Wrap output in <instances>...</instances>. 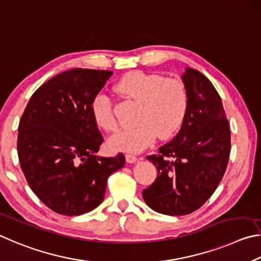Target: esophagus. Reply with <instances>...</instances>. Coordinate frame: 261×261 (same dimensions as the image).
<instances>
[{
  "label": "esophagus",
  "instance_id": "obj_1",
  "mask_svg": "<svg viewBox=\"0 0 261 261\" xmlns=\"http://www.w3.org/2000/svg\"><path fill=\"white\" fill-rule=\"evenodd\" d=\"M126 162L129 163V164H133L135 162H138V157L134 156V154H126Z\"/></svg>",
  "mask_w": 261,
  "mask_h": 261
}]
</instances>
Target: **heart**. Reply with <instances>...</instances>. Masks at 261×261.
Segmentation results:
<instances>
[{"label":"heart","mask_w":261,"mask_h":261,"mask_svg":"<svg viewBox=\"0 0 261 261\" xmlns=\"http://www.w3.org/2000/svg\"><path fill=\"white\" fill-rule=\"evenodd\" d=\"M114 88L126 97L140 104L136 114V127L118 132L109 140L114 151L138 153L151 145L157 136L168 139L174 135L188 111L189 97L185 84L177 79L133 71L119 80ZM90 111L96 125L105 132H114L118 121L112 100L99 91L90 102Z\"/></svg>","instance_id":"heart-1"}]
</instances>
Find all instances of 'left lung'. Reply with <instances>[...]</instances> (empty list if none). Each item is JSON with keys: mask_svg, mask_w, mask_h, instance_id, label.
I'll return each mask as SVG.
<instances>
[{"mask_svg": "<svg viewBox=\"0 0 261 261\" xmlns=\"http://www.w3.org/2000/svg\"><path fill=\"white\" fill-rule=\"evenodd\" d=\"M182 81L188 111L175 138L147 157L158 176L142 191L149 207L167 216H186L202 206L220 184L230 152L229 125L212 82L190 67Z\"/></svg>", "mask_w": 261, "mask_h": 261, "instance_id": "8db88e82", "label": "left lung"}]
</instances>
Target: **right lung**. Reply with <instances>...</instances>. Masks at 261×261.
Here are the masks:
<instances>
[{"instance_id":"obj_1","label":"right lung","mask_w":261,"mask_h":261,"mask_svg":"<svg viewBox=\"0 0 261 261\" xmlns=\"http://www.w3.org/2000/svg\"><path fill=\"white\" fill-rule=\"evenodd\" d=\"M112 71L72 68L32 95L18 126V157L41 202L62 216H81L103 202L108 177L125 156H97L103 136L90 111Z\"/></svg>"}]
</instances>
